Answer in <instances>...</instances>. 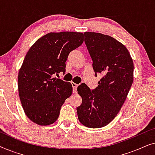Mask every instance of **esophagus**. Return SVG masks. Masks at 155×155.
Returning a JSON list of instances; mask_svg holds the SVG:
<instances>
[{
	"label": "esophagus",
	"instance_id": "esophagus-1",
	"mask_svg": "<svg viewBox=\"0 0 155 155\" xmlns=\"http://www.w3.org/2000/svg\"><path fill=\"white\" fill-rule=\"evenodd\" d=\"M71 84H72V86H73V93H76L77 92V87H78V84H77L73 82H72Z\"/></svg>",
	"mask_w": 155,
	"mask_h": 155
}]
</instances>
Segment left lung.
<instances>
[{"label": "left lung", "mask_w": 155, "mask_h": 155, "mask_svg": "<svg viewBox=\"0 0 155 155\" xmlns=\"http://www.w3.org/2000/svg\"><path fill=\"white\" fill-rule=\"evenodd\" d=\"M84 42L92 59L95 73L103 75L98 87H78L82 104L77 108L80 122L91 128L107 126L126 101L133 81V59L124 44L101 33L84 32Z\"/></svg>", "instance_id": "obj_1"}]
</instances>
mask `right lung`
<instances>
[{"label":"right lung","mask_w":155,"mask_h":155,"mask_svg":"<svg viewBox=\"0 0 155 155\" xmlns=\"http://www.w3.org/2000/svg\"><path fill=\"white\" fill-rule=\"evenodd\" d=\"M83 41L81 32H49L27 53L18 73V92L25 114L35 124L48 126L58 119L73 87L71 82L53 77L65 73L69 54Z\"/></svg>","instance_id":"right-lung-1"}]
</instances>
